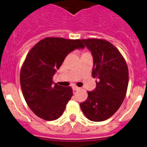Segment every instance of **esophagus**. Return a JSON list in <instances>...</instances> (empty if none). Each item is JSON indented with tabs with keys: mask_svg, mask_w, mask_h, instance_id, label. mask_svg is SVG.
Returning a JSON list of instances; mask_svg holds the SVG:
<instances>
[{
	"mask_svg": "<svg viewBox=\"0 0 147 147\" xmlns=\"http://www.w3.org/2000/svg\"><path fill=\"white\" fill-rule=\"evenodd\" d=\"M80 87H77V86H74V87H72V90H74V91H77V90H80Z\"/></svg>",
	"mask_w": 147,
	"mask_h": 147,
	"instance_id": "34e87169",
	"label": "esophagus"
}]
</instances>
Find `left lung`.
<instances>
[{
	"mask_svg": "<svg viewBox=\"0 0 147 147\" xmlns=\"http://www.w3.org/2000/svg\"><path fill=\"white\" fill-rule=\"evenodd\" d=\"M82 41L92 55V77L98 81H96L95 90L87 92V99L81 102L80 107L88 119L105 121L118 110L125 98L128 67L119 50L109 41L102 39Z\"/></svg>",
	"mask_w": 147,
	"mask_h": 147,
	"instance_id": "left-lung-1",
	"label": "left lung"
}]
</instances>
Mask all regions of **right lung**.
Listing matches in <instances>:
<instances>
[{
    "label": "right lung",
    "mask_w": 147,
    "mask_h": 147,
    "mask_svg": "<svg viewBox=\"0 0 147 147\" xmlns=\"http://www.w3.org/2000/svg\"><path fill=\"white\" fill-rule=\"evenodd\" d=\"M84 47L79 39L49 37L28 53L20 70V86L28 107L40 118L52 121L63 115L73 93L70 87L53 84V75L69 53Z\"/></svg>",
    "instance_id": "1"
}]
</instances>
